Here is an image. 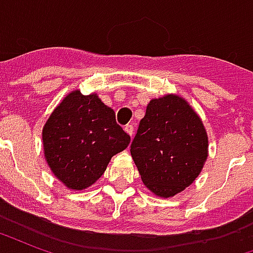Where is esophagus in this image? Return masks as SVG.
<instances>
[{"instance_id": "obj_1", "label": "esophagus", "mask_w": 253, "mask_h": 253, "mask_svg": "<svg viewBox=\"0 0 253 253\" xmlns=\"http://www.w3.org/2000/svg\"><path fill=\"white\" fill-rule=\"evenodd\" d=\"M125 131H126L130 137H132V134H134V126H132V125H126V126H125Z\"/></svg>"}]
</instances>
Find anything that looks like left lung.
Returning <instances> with one entry per match:
<instances>
[{
	"instance_id": "8db88e82",
	"label": "left lung",
	"mask_w": 253,
	"mask_h": 253,
	"mask_svg": "<svg viewBox=\"0 0 253 253\" xmlns=\"http://www.w3.org/2000/svg\"><path fill=\"white\" fill-rule=\"evenodd\" d=\"M209 138L186 100L165 94L150 100L131 142L132 160L143 184L161 198L191 186L207 159Z\"/></svg>"
}]
</instances>
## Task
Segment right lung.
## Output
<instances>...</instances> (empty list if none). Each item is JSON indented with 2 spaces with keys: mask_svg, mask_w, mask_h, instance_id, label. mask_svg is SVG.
<instances>
[{
  "mask_svg": "<svg viewBox=\"0 0 253 253\" xmlns=\"http://www.w3.org/2000/svg\"><path fill=\"white\" fill-rule=\"evenodd\" d=\"M44 157L70 190H85L101 177L112 156L128 146L112 108L96 93L73 90L57 105L42 131Z\"/></svg>",
  "mask_w": 253,
  "mask_h": 253,
  "instance_id": "obj_1",
  "label": "right lung"
}]
</instances>
